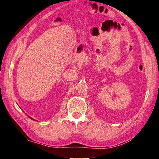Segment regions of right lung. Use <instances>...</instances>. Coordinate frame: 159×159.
I'll return each instance as SVG.
<instances>
[{
  "label": "right lung",
  "instance_id": "add662e5",
  "mask_svg": "<svg viewBox=\"0 0 159 159\" xmlns=\"http://www.w3.org/2000/svg\"><path fill=\"white\" fill-rule=\"evenodd\" d=\"M29 117L30 118V119H31V120H33V118H32V117H29Z\"/></svg>",
  "mask_w": 159,
  "mask_h": 159
}]
</instances>
